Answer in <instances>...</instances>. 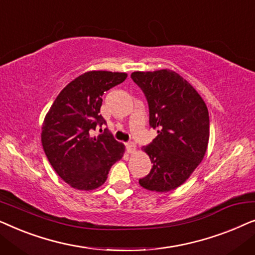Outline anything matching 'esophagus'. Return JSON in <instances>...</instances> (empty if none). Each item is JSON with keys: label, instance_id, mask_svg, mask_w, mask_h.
Segmentation results:
<instances>
[{"label": "esophagus", "instance_id": "esophagus-1", "mask_svg": "<svg viewBox=\"0 0 255 255\" xmlns=\"http://www.w3.org/2000/svg\"><path fill=\"white\" fill-rule=\"evenodd\" d=\"M127 149H128V153H130V154H133L137 151V146H135L133 142H128L127 144Z\"/></svg>", "mask_w": 255, "mask_h": 255}]
</instances>
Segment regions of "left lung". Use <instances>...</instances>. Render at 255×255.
Returning a JSON list of instances; mask_svg holds the SVG:
<instances>
[{"instance_id":"obj_1","label":"left lung","mask_w":255,"mask_h":255,"mask_svg":"<svg viewBox=\"0 0 255 255\" xmlns=\"http://www.w3.org/2000/svg\"><path fill=\"white\" fill-rule=\"evenodd\" d=\"M131 78L148 102L149 125L158 135L144 152L153 163L139 180L158 193L176 189L203 160L210 135L208 108L196 89L176 72H133Z\"/></svg>"}]
</instances>
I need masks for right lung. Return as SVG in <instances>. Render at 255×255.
Wrapping results in <instances>:
<instances>
[{
    "label": "right lung",
    "instance_id": "right-lung-1",
    "mask_svg": "<svg viewBox=\"0 0 255 255\" xmlns=\"http://www.w3.org/2000/svg\"><path fill=\"white\" fill-rule=\"evenodd\" d=\"M127 73L90 71L69 82L52 104L41 127V144L55 173L78 190H94L106 182L111 166L123 158L125 146L100 115L104 92L120 85Z\"/></svg>",
    "mask_w": 255,
    "mask_h": 255
}]
</instances>
